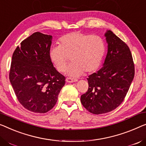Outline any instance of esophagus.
<instances>
[{
	"mask_svg": "<svg viewBox=\"0 0 146 146\" xmlns=\"http://www.w3.org/2000/svg\"><path fill=\"white\" fill-rule=\"evenodd\" d=\"M67 82H69V83H71V82H75L77 81V79H72V78H67L66 79Z\"/></svg>",
	"mask_w": 146,
	"mask_h": 146,
	"instance_id": "34e87169",
	"label": "esophagus"
}]
</instances>
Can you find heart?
<instances>
[{"label": "heart", "instance_id": "heart-1", "mask_svg": "<svg viewBox=\"0 0 146 146\" xmlns=\"http://www.w3.org/2000/svg\"><path fill=\"white\" fill-rule=\"evenodd\" d=\"M106 50V43L99 36L73 32L62 36L59 46H52L48 55L52 64L60 72L66 71L68 57L71 64L66 71L71 77H79L84 72L92 73L100 67Z\"/></svg>", "mask_w": 146, "mask_h": 146}]
</instances>
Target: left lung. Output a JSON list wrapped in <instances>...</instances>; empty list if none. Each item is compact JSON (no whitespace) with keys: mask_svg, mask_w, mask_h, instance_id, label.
Listing matches in <instances>:
<instances>
[{"mask_svg":"<svg viewBox=\"0 0 146 146\" xmlns=\"http://www.w3.org/2000/svg\"><path fill=\"white\" fill-rule=\"evenodd\" d=\"M104 36L108 53L103 67L88 76V89L80 96L82 106L96 115L111 111L118 107L134 77V65L129 46L110 30H107Z\"/></svg>","mask_w":146,"mask_h":146,"instance_id":"left-lung-1","label":"left lung"}]
</instances>
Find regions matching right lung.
Wrapping results in <instances>:
<instances>
[{
    "mask_svg": "<svg viewBox=\"0 0 146 146\" xmlns=\"http://www.w3.org/2000/svg\"><path fill=\"white\" fill-rule=\"evenodd\" d=\"M52 40V35L36 32L12 55L10 83L19 103L34 113H44L53 108L65 84V77L50 60Z\"/></svg>",
    "mask_w": 146,
    "mask_h": 146,
    "instance_id": "1",
    "label": "right lung"
}]
</instances>
